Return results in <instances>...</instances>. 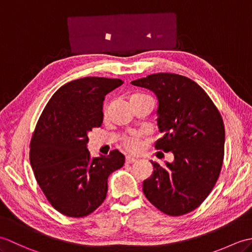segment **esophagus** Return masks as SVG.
<instances>
[{"label":"esophagus","mask_w":252,"mask_h":252,"mask_svg":"<svg viewBox=\"0 0 252 252\" xmlns=\"http://www.w3.org/2000/svg\"><path fill=\"white\" fill-rule=\"evenodd\" d=\"M137 161V158L133 157V156H126V163H134Z\"/></svg>","instance_id":"obj_1"}]
</instances>
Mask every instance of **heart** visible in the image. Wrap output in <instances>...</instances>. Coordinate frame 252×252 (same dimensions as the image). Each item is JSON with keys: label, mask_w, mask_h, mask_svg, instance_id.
I'll return each instance as SVG.
<instances>
[{"label": "heart", "mask_w": 252, "mask_h": 252, "mask_svg": "<svg viewBox=\"0 0 252 252\" xmlns=\"http://www.w3.org/2000/svg\"><path fill=\"white\" fill-rule=\"evenodd\" d=\"M143 97H147L145 94H133L131 96V101L135 99H140ZM107 111H108V105L104 106L103 114L104 116L107 115ZM142 145V135L138 134V133H131V134H127L122 136L121 138V146L126 149V152H137L138 149L141 148Z\"/></svg>", "instance_id": "b5f03b06"}]
</instances>
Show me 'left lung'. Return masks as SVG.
Here are the masks:
<instances>
[{
  "instance_id": "1",
  "label": "left lung",
  "mask_w": 252,
  "mask_h": 252,
  "mask_svg": "<svg viewBox=\"0 0 252 252\" xmlns=\"http://www.w3.org/2000/svg\"><path fill=\"white\" fill-rule=\"evenodd\" d=\"M132 84L157 95L163 136L155 148L174 155V161L163 167L151 161L154 172L144 181L143 191L164 215L184 216L205 201L220 175L225 141L222 116L205 90L181 74L154 73Z\"/></svg>"
}]
</instances>
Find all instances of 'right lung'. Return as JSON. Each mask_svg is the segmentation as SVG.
Listing matches in <instances>:
<instances>
[{
	"instance_id": "obj_1",
	"label": "right lung",
	"mask_w": 252,
	"mask_h": 252,
	"mask_svg": "<svg viewBox=\"0 0 252 252\" xmlns=\"http://www.w3.org/2000/svg\"><path fill=\"white\" fill-rule=\"evenodd\" d=\"M120 79L87 77L63 84L36 122L30 163L46 199L62 215L83 218L104 202L108 176L122 168L125 156L111 151L94 158L87 148L89 132L103 123L105 95Z\"/></svg>"
}]
</instances>
